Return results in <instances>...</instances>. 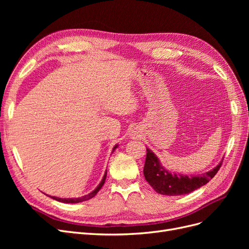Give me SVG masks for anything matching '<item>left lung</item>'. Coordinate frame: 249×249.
I'll return each instance as SVG.
<instances>
[{"label": "left lung", "instance_id": "8db88e82", "mask_svg": "<svg viewBox=\"0 0 249 249\" xmlns=\"http://www.w3.org/2000/svg\"><path fill=\"white\" fill-rule=\"evenodd\" d=\"M222 161L214 169L203 173L201 176L187 177L175 175V173L171 175L170 172L161 166L159 160L152 150L146 147V159L144 168H143V175H144L147 183L153 187L157 193L168 195V196H176V195L190 193L209 183L220 169Z\"/></svg>", "mask_w": 249, "mask_h": 249}]
</instances>
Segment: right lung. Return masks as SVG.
I'll return each instance as SVG.
<instances>
[{
    "instance_id": "right-lung-1",
    "label": "right lung",
    "mask_w": 249,
    "mask_h": 249,
    "mask_svg": "<svg viewBox=\"0 0 249 249\" xmlns=\"http://www.w3.org/2000/svg\"><path fill=\"white\" fill-rule=\"evenodd\" d=\"M116 147H117V145H115L114 147H113V152H114V149H115ZM106 177H107V170H106V173H105V176H104V178H103V179H102V182L100 183V185L97 186L91 193H89V194H87V195H84V196L78 197V198H60V197L52 196V198H53V199H56V200H58V201L65 202V203H77V202H82V201L88 200V199H90V198H92L93 196H95L96 193L100 191V189L103 187V185H104V183H105V180H106Z\"/></svg>"
}]
</instances>
